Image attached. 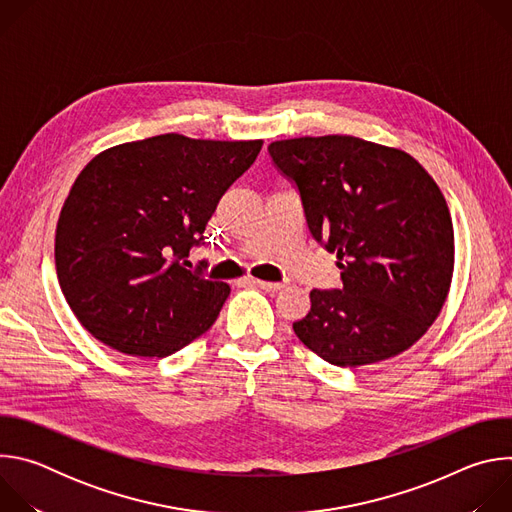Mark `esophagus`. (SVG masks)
<instances>
[{
	"instance_id": "1",
	"label": "esophagus",
	"mask_w": 512,
	"mask_h": 512,
	"mask_svg": "<svg viewBox=\"0 0 512 512\" xmlns=\"http://www.w3.org/2000/svg\"><path fill=\"white\" fill-rule=\"evenodd\" d=\"M245 283H249V285H255V287H261V289H265V291H279V289H283L285 287V283H279V281H261V279H245Z\"/></svg>"
}]
</instances>
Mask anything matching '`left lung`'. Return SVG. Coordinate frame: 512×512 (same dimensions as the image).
<instances>
[{"label": "left lung", "instance_id": "left-lung-1", "mask_svg": "<svg viewBox=\"0 0 512 512\" xmlns=\"http://www.w3.org/2000/svg\"><path fill=\"white\" fill-rule=\"evenodd\" d=\"M267 152L342 269L340 289L310 291L298 338L350 369L413 346L440 314L454 269L452 218L433 178L409 154L350 135L281 139Z\"/></svg>", "mask_w": 512, "mask_h": 512}]
</instances>
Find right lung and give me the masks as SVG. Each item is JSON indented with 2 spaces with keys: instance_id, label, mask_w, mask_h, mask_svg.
Returning a JSON list of instances; mask_svg holds the SVG:
<instances>
[{
  "instance_id": "1",
  "label": "right lung",
  "mask_w": 512,
  "mask_h": 512,
  "mask_svg": "<svg viewBox=\"0 0 512 512\" xmlns=\"http://www.w3.org/2000/svg\"><path fill=\"white\" fill-rule=\"evenodd\" d=\"M261 139L178 133L121 143L72 184L56 227V275L79 322L131 356H170L204 334L231 287L194 269L192 247L218 200L257 160Z\"/></svg>"
}]
</instances>
